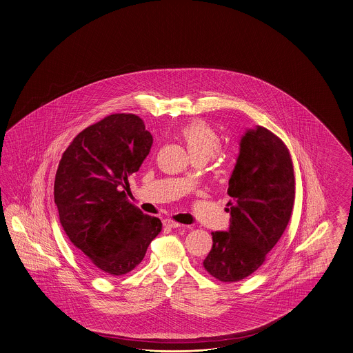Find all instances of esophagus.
Listing matches in <instances>:
<instances>
[{"mask_svg": "<svg viewBox=\"0 0 353 353\" xmlns=\"http://www.w3.org/2000/svg\"><path fill=\"white\" fill-rule=\"evenodd\" d=\"M163 225L165 228H180V227H182L180 223L173 222L171 219H164Z\"/></svg>", "mask_w": 353, "mask_h": 353, "instance_id": "esophagus-1", "label": "esophagus"}]
</instances>
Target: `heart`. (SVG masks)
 I'll return each instance as SVG.
<instances>
[{
	"instance_id": "b5f03b06",
	"label": "heart",
	"mask_w": 353,
	"mask_h": 353,
	"mask_svg": "<svg viewBox=\"0 0 353 353\" xmlns=\"http://www.w3.org/2000/svg\"><path fill=\"white\" fill-rule=\"evenodd\" d=\"M179 137L185 143L192 161L203 163L214 157L222 146V139L218 131L205 121L188 122L179 130Z\"/></svg>"
}]
</instances>
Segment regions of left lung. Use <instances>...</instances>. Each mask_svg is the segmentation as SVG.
<instances>
[{
    "label": "left lung",
    "instance_id": "8db88e82",
    "mask_svg": "<svg viewBox=\"0 0 353 353\" xmlns=\"http://www.w3.org/2000/svg\"><path fill=\"white\" fill-rule=\"evenodd\" d=\"M228 232H212L203 265L215 279L233 283L264 264L292 216L296 180L283 140L263 126L245 132L230 179Z\"/></svg>",
    "mask_w": 353,
    "mask_h": 353
}]
</instances>
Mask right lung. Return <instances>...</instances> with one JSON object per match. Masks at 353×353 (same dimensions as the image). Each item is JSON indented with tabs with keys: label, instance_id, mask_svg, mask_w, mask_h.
I'll list each match as a JSON object with an SVG mask.
<instances>
[{
	"label": "right lung",
	"instance_id": "add662e5",
	"mask_svg": "<svg viewBox=\"0 0 353 353\" xmlns=\"http://www.w3.org/2000/svg\"><path fill=\"white\" fill-rule=\"evenodd\" d=\"M152 144L139 116L113 113L79 132L61 157L53 186L61 225L104 274L131 272L162 231L161 219L144 214L122 190Z\"/></svg>",
	"mask_w": 353,
	"mask_h": 353
}]
</instances>
